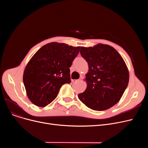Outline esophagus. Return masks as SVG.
<instances>
[{
    "label": "esophagus",
    "mask_w": 148,
    "mask_h": 148,
    "mask_svg": "<svg viewBox=\"0 0 148 148\" xmlns=\"http://www.w3.org/2000/svg\"><path fill=\"white\" fill-rule=\"evenodd\" d=\"M73 83H76L77 82H79V80H76V79H74V80H71Z\"/></svg>",
    "instance_id": "34e87169"
}]
</instances>
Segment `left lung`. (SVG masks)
Returning <instances> with one entry per match:
<instances>
[{
	"instance_id": "1",
	"label": "left lung",
	"mask_w": 148,
	"mask_h": 148,
	"mask_svg": "<svg viewBox=\"0 0 148 148\" xmlns=\"http://www.w3.org/2000/svg\"><path fill=\"white\" fill-rule=\"evenodd\" d=\"M80 54L89 70L84 80L86 89L78 97L92 110H107L119 101L128 86L130 75L125 62L117 50L107 44L81 47Z\"/></svg>"
}]
</instances>
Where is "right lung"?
<instances>
[{
    "instance_id": "add662e5",
    "label": "right lung",
    "mask_w": 148,
    "mask_h": 148,
    "mask_svg": "<svg viewBox=\"0 0 148 148\" xmlns=\"http://www.w3.org/2000/svg\"><path fill=\"white\" fill-rule=\"evenodd\" d=\"M80 48L53 42L42 46L30 59L23 80L34 104L47 106L56 98L62 85L71 83L69 68Z\"/></svg>"
}]
</instances>
